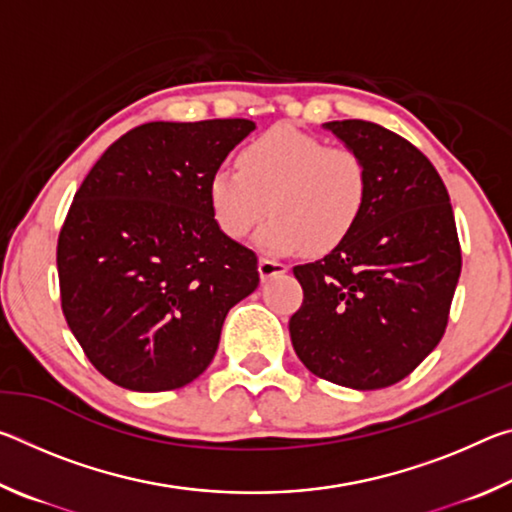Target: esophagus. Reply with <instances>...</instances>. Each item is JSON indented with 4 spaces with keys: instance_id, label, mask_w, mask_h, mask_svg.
<instances>
[{
    "instance_id": "1",
    "label": "esophagus",
    "mask_w": 512,
    "mask_h": 512,
    "mask_svg": "<svg viewBox=\"0 0 512 512\" xmlns=\"http://www.w3.org/2000/svg\"><path fill=\"white\" fill-rule=\"evenodd\" d=\"M287 271H289V266L280 262V259H271V257L259 259V275H262V280H268V277H275V275H282Z\"/></svg>"
}]
</instances>
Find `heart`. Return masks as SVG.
I'll use <instances>...</instances> for the list:
<instances>
[{"label":"heart","instance_id":"heart-1","mask_svg":"<svg viewBox=\"0 0 512 512\" xmlns=\"http://www.w3.org/2000/svg\"><path fill=\"white\" fill-rule=\"evenodd\" d=\"M370 171L348 144L280 124L250 140L235 167H219L207 183L216 225L244 239L271 210L259 244L275 253L309 248L329 253L357 228L368 205Z\"/></svg>","mask_w":512,"mask_h":512}]
</instances>
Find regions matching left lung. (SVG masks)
Listing matches in <instances>:
<instances>
[{
    "instance_id": "left-lung-1",
    "label": "left lung",
    "mask_w": 512,
    "mask_h": 512,
    "mask_svg": "<svg viewBox=\"0 0 512 512\" xmlns=\"http://www.w3.org/2000/svg\"><path fill=\"white\" fill-rule=\"evenodd\" d=\"M325 128L363 155L370 194L341 246L293 266L302 305L291 343L316 377L377 391L409 377L443 339L461 244L447 187L420 149L363 119Z\"/></svg>"
}]
</instances>
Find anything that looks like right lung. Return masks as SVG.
I'll return each mask as SVG.
<instances>
[{
	"label": "right lung",
	"mask_w": 512,
	"mask_h": 512,
	"mask_svg": "<svg viewBox=\"0 0 512 512\" xmlns=\"http://www.w3.org/2000/svg\"><path fill=\"white\" fill-rule=\"evenodd\" d=\"M250 119L151 121L85 176L58 235L60 307L112 384L183 388L214 359L228 311L257 289V255L216 225L207 183Z\"/></svg>",
	"instance_id": "add662e5"
}]
</instances>
